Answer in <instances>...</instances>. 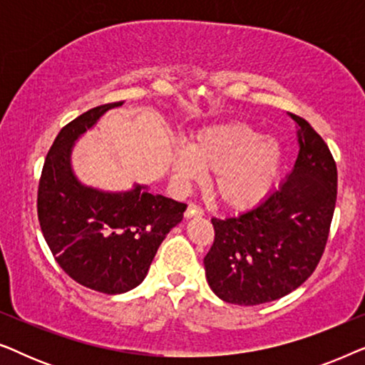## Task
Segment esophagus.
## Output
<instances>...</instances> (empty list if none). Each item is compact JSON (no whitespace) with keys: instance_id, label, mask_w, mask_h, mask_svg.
Segmentation results:
<instances>
[{"instance_id":"1","label":"esophagus","mask_w":365,"mask_h":365,"mask_svg":"<svg viewBox=\"0 0 365 365\" xmlns=\"http://www.w3.org/2000/svg\"><path fill=\"white\" fill-rule=\"evenodd\" d=\"M184 216H186L187 219L201 217V216H204V211H202L201 207H197L196 204H189L187 209H186V212H184Z\"/></svg>"}]
</instances>
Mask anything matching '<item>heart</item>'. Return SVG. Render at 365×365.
I'll return each instance as SVG.
<instances>
[{
  "label": "heart",
  "mask_w": 365,
  "mask_h": 365,
  "mask_svg": "<svg viewBox=\"0 0 365 365\" xmlns=\"http://www.w3.org/2000/svg\"><path fill=\"white\" fill-rule=\"evenodd\" d=\"M286 146L274 134H261L241 121L216 123L192 134L189 144H178L171 169L181 184L214 171L212 186L219 201L232 209L261 204L281 178Z\"/></svg>",
  "instance_id": "b5f03b06"
}]
</instances>
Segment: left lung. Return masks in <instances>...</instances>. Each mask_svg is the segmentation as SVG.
<instances>
[{"label":"left lung","mask_w":365,"mask_h":365,"mask_svg":"<svg viewBox=\"0 0 365 365\" xmlns=\"http://www.w3.org/2000/svg\"><path fill=\"white\" fill-rule=\"evenodd\" d=\"M299 124V156L279 189L236 217L216 219L204 257L206 279L222 301L272 302L297 289L317 267L337 197V168L324 139L306 119Z\"/></svg>","instance_id":"1"}]
</instances>
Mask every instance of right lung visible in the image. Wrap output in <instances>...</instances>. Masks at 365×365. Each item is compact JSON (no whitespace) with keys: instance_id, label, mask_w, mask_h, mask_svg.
Returning a JSON list of instances; mask_svg holds the SVG:
<instances>
[{"instance_id":"add662e5","label":"right lung","mask_w":365,"mask_h":365,"mask_svg":"<svg viewBox=\"0 0 365 365\" xmlns=\"http://www.w3.org/2000/svg\"><path fill=\"white\" fill-rule=\"evenodd\" d=\"M123 104L93 108L66 124L49 149L38 189L39 226L56 262L81 286L111 296L144 281L161 242L186 211V204L149 192L148 184L104 191L74 173V144Z\"/></svg>"}]
</instances>
